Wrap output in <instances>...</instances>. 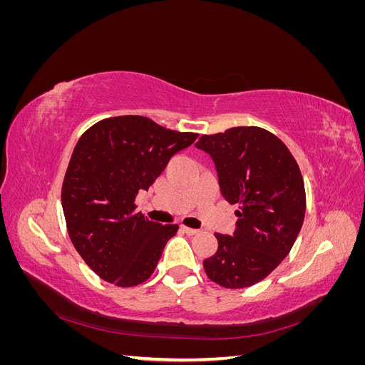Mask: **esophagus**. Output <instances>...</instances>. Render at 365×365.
<instances>
[{
	"label": "esophagus",
	"mask_w": 365,
	"mask_h": 365,
	"mask_svg": "<svg viewBox=\"0 0 365 365\" xmlns=\"http://www.w3.org/2000/svg\"><path fill=\"white\" fill-rule=\"evenodd\" d=\"M181 228H182L184 233L189 235V236H193V235L197 233V230H195V228H189V227H181Z\"/></svg>",
	"instance_id": "1"
}]
</instances>
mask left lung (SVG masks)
<instances>
[{"instance_id": "left-lung-1", "label": "left lung", "mask_w": 365, "mask_h": 365, "mask_svg": "<svg viewBox=\"0 0 365 365\" xmlns=\"http://www.w3.org/2000/svg\"><path fill=\"white\" fill-rule=\"evenodd\" d=\"M195 146L212 157L222 196L240 205L233 235H215L217 250L204 260L205 274L224 288H248L279 267L300 233L302 172L284 143L256 126L202 135Z\"/></svg>"}]
</instances>
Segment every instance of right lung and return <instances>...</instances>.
<instances>
[{
  "label": "right lung",
  "instance_id": "add662e5",
  "mask_svg": "<svg viewBox=\"0 0 365 365\" xmlns=\"http://www.w3.org/2000/svg\"><path fill=\"white\" fill-rule=\"evenodd\" d=\"M197 138L141 115L105 118L77 141L62 184L70 239L98 277L121 288L146 282L178 225L135 213L169 160Z\"/></svg>",
  "mask_w": 365,
  "mask_h": 365
}]
</instances>
